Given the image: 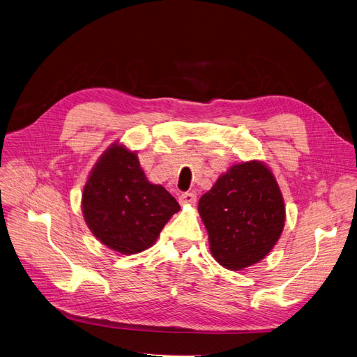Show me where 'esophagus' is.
I'll use <instances>...</instances> for the list:
<instances>
[{"mask_svg": "<svg viewBox=\"0 0 357 357\" xmlns=\"http://www.w3.org/2000/svg\"><path fill=\"white\" fill-rule=\"evenodd\" d=\"M178 202L180 205H192L197 202V195H193V193H181L178 197Z\"/></svg>", "mask_w": 357, "mask_h": 357, "instance_id": "obj_1", "label": "esophagus"}]
</instances>
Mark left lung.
<instances>
[{"instance_id":"left-lung-1","label":"left lung","mask_w":357,"mask_h":357,"mask_svg":"<svg viewBox=\"0 0 357 357\" xmlns=\"http://www.w3.org/2000/svg\"><path fill=\"white\" fill-rule=\"evenodd\" d=\"M198 211L213 257L231 271L268 256L286 220L282 190L262 160L241 162L223 172L201 197Z\"/></svg>"}]
</instances>
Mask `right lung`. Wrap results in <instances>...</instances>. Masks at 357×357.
Segmentation results:
<instances>
[{
	"instance_id": "right-lung-1",
	"label": "right lung",
	"mask_w": 357,
	"mask_h": 357,
	"mask_svg": "<svg viewBox=\"0 0 357 357\" xmlns=\"http://www.w3.org/2000/svg\"><path fill=\"white\" fill-rule=\"evenodd\" d=\"M178 202L150 183L135 150L113 143L95 162L82 193L86 225L101 244L121 255L152 247Z\"/></svg>"
}]
</instances>
